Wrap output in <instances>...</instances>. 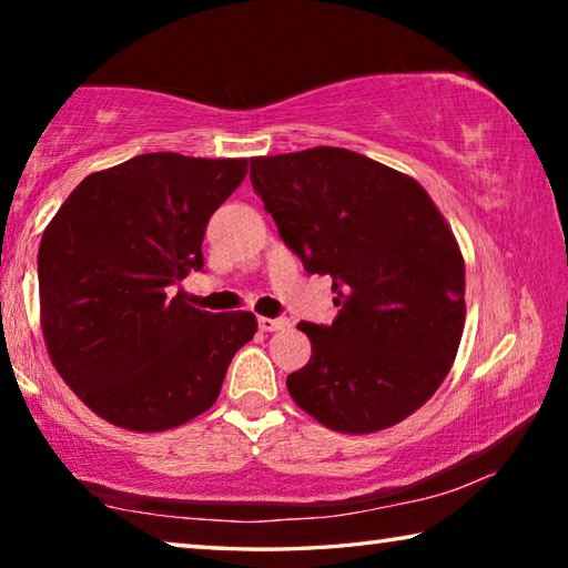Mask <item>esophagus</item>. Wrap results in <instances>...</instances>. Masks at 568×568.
<instances>
[{
  "mask_svg": "<svg viewBox=\"0 0 568 568\" xmlns=\"http://www.w3.org/2000/svg\"><path fill=\"white\" fill-rule=\"evenodd\" d=\"M257 325H261V331L273 333V331L287 328V325H291V321H287V318H257Z\"/></svg>",
  "mask_w": 568,
  "mask_h": 568,
  "instance_id": "34e87169",
  "label": "esophagus"
}]
</instances>
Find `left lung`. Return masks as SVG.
Segmentation results:
<instances>
[{"label": "left lung", "instance_id": "left-lung-1", "mask_svg": "<svg viewBox=\"0 0 568 568\" xmlns=\"http://www.w3.org/2000/svg\"><path fill=\"white\" fill-rule=\"evenodd\" d=\"M250 182L307 273L331 275L338 315L301 323L311 361L287 376L305 413L373 434L448 376L466 321V267L416 180L343 148L253 158Z\"/></svg>", "mask_w": 568, "mask_h": 568}]
</instances>
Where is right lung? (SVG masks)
Returning <instances> with one entry per match:
<instances>
[{
	"instance_id": "obj_1",
	"label": "right lung",
	"mask_w": 568,
	"mask_h": 568,
	"mask_svg": "<svg viewBox=\"0 0 568 568\" xmlns=\"http://www.w3.org/2000/svg\"><path fill=\"white\" fill-rule=\"evenodd\" d=\"M247 160L148 152L92 172L47 225L42 333L54 368L98 416L155 434L205 413L253 313H207L180 287L203 271L207 220L245 180Z\"/></svg>"
}]
</instances>
